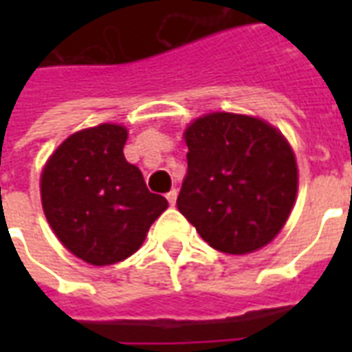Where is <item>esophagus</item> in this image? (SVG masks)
I'll list each match as a JSON object with an SVG mask.
<instances>
[{"label":"esophagus","mask_w":352,"mask_h":352,"mask_svg":"<svg viewBox=\"0 0 352 352\" xmlns=\"http://www.w3.org/2000/svg\"><path fill=\"white\" fill-rule=\"evenodd\" d=\"M166 198H168L169 206H175V201H177V190H175V188H173V190H169L168 194H166Z\"/></svg>","instance_id":"34e87169"}]
</instances>
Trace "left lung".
I'll return each mask as SVG.
<instances>
[{
  "mask_svg": "<svg viewBox=\"0 0 352 352\" xmlns=\"http://www.w3.org/2000/svg\"><path fill=\"white\" fill-rule=\"evenodd\" d=\"M188 169L179 211L226 254L272 243L292 213L298 164L288 139L258 116L213 111L184 128Z\"/></svg>",
  "mask_w": 352,
  "mask_h": 352,
  "instance_id": "obj_1",
  "label": "left lung"
}]
</instances>
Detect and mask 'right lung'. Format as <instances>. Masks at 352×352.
Here are the masks:
<instances>
[{
  "instance_id": "right-lung-1",
  "label": "right lung",
  "mask_w": 352,
  "mask_h": 352,
  "mask_svg": "<svg viewBox=\"0 0 352 352\" xmlns=\"http://www.w3.org/2000/svg\"><path fill=\"white\" fill-rule=\"evenodd\" d=\"M128 128L103 122L72 133L41 169V206L67 251L92 265L122 262L145 241L168 199L124 158Z\"/></svg>"
}]
</instances>
